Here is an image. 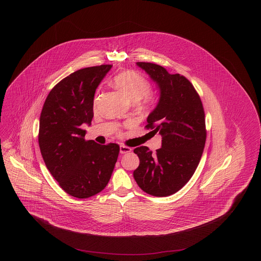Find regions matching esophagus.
I'll use <instances>...</instances> for the list:
<instances>
[{
    "mask_svg": "<svg viewBox=\"0 0 261 261\" xmlns=\"http://www.w3.org/2000/svg\"><path fill=\"white\" fill-rule=\"evenodd\" d=\"M130 150H132V149L128 148V147H126V146H120V147H119L120 153H126V152H129Z\"/></svg>",
    "mask_w": 261,
    "mask_h": 261,
    "instance_id": "34e87169",
    "label": "esophagus"
}]
</instances>
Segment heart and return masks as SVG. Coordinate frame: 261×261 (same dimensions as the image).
Instances as JSON below:
<instances>
[{
	"mask_svg": "<svg viewBox=\"0 0 261 261\" xmlns=\"http://www.w3.org/2000/svg\"><path fill=\"white\" fill-rule=\"evenodd\" d=\"M112 82L129 100H140L143 105H148L152 99V96L149 93L150 89L149 81L136 71L127 70L115 75Z\"/></svg>",
	"mask_w": 261,
	"mask_h": 261,
	"instance_id": "obj_1",
	"label": "heart"
}]
</instances>
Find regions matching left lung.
I'll return each instance as SVG.
<instances>
[{"mask_svg": "<svg viewBox=\"0 0 261 261\" xmlns=\"http://www.w3.org/2000/svg\"><path fill=\"white\" fill-rule=\"evenodd\" d=\"M156 83L160 99L146 127L162 136V148L134 149L140 159L134 178L155 197L175 194L186 185L201 160L206 142L205 112L199 94L185 76L170 74L163 66L137 62Z\"/></svg>", "mask_w": 261, "mask_h": 261, "instance_id": "left-lung-1", "label": "left lung"}]
</instances>
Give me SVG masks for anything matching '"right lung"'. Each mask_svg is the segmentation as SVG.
I'll list each match as a JSON object with an SVG mask.
<instances>
[{
  "mask_svg": "<svg viewBox=\"0 0 261 261\" xmlns=\"http://www.w3.org/2000/svg\"><path fill=\"white\" fill-rule=\"evenodd\" d=\"M105 64L79 69L49 92L40 115L38 142L44 163L67 194L85 199L101 192L117 161V144L85 141L81 125H90L94 93L110 71Z\"/></svg>",
  "mask_w": 261,
  "mask_h": 261,
  "instance_id": "add662e5",
  "label": "right lung"
}]
</instances>
